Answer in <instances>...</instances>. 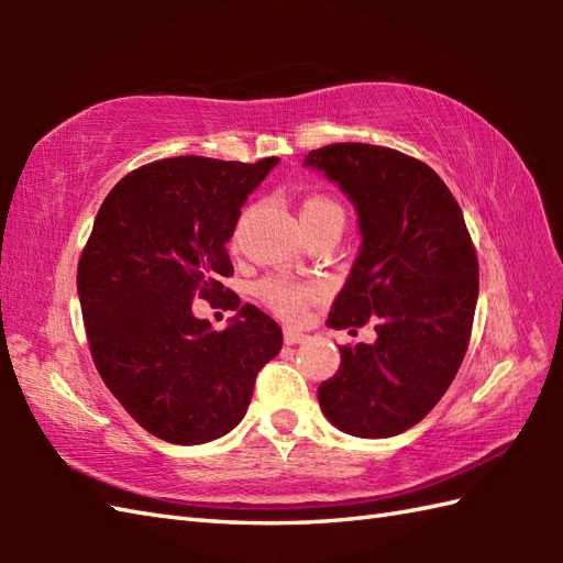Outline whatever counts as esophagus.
<instances>
[{"mask_svg":"<svg viewBox=\"0 0 563 563\" xmlns=\"http://www.w3.org/2000/svg\"><path fill=\"white\" fill-rule=\"evenodd\" d=\"M283 339H285V343H288V345H295V343H305V341H307L305 333L295 331V329H285V331H283Z\"/></svg>","mask_w":563,"mask_h":563,"instance_id":"obj_1","label":"esophagus"}]
</instances>
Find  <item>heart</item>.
I'll use <instances>...</instances> for the list:
<instances>
[{"instance_id": "heart-1", "label": "heart", "mask_w": 563, "mask_h": 563, "mask_svg": "<svg viewBox=\"0 0 563 563\" xmlns=\"http://www.w3.org/2000/svg\"><path fill=\"white\" fill-rule=\"evenodd\" d=\"M312 220L343 222V208L329 196H319V194L309 196L302 202V222H312ZM254 292L273 314L295 321L300 319L307 312V307L317 300L319 285L285 278V275H268V278L256 283Z\"/></svg>"}]
</instances>
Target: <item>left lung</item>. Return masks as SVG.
Segmentation results:
<instances>
[{
	"label": "left lung",
	"mask_w": 563,
	"mask_h": 563,
	"mask_svg": "<svg viewBox=\"0 0 563 563\" xmlns=\"http://www.w3.org/2000/svg\"><path fill=\"white\" fill-rule=\"evenodd\" d=\"M305 164L353 200L363 234L327 324L355 331L373 319L377 331L375 343L341 345L319 406L343 433L399 435L430 413L464 361L479 297L476 249L450 188L409 154L339 142Z\"/></svg>",
	"instance_id": "obj_1"
}]
</instances>
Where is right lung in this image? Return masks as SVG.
<instances>
[{"label":"right lung","instance_id":"1","mask_svg":"<svg viewBox=\"0 0 563 563\" xmlns=\"http://www.w3.org/2000/svg\"><path fill=\"white\" fill-rule=\"evenodd\" d=\"M278 164L172 157L130 172L106 196L77 266L89 351L106 387L147 430L200 445L242 421L283 331L224 288L227 242L246 196ZM194 299L240 314L222 332Z\"/></svg>","mask_w":563,"mask_h":563}]
</instances>
